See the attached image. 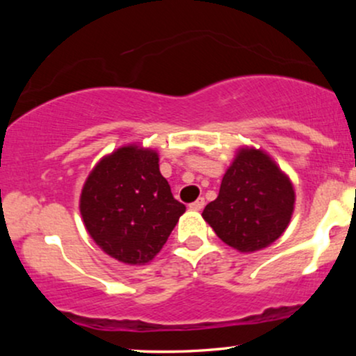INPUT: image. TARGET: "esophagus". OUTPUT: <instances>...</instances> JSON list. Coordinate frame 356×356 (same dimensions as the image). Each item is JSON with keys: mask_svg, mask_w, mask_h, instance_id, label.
<instances>
[{"mask_svg": "<svg viewBox=\"0 0 356 356\" xmlns=\"http://www.w3.org/2000/svg\"><path fill=\"white\" fill-rule=\"evenodd\" d=\"M204 206H206V201H204L202 197H199L197 201H194V202L189 204V209L191 211H202Z\"/></svg>", "mask_w": 356, "mask_h": 356, "instance_id": "obj_1", "label": "esophagus"}]
</instances>
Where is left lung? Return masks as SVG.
<instances>
[{
	"instance_id": "obj_1",
	"label": "left lung",
	"mask_w": 356,
	"mask_h": 356,
	"mask_svg": "<svg viewBox=\"0 0 356 356\" xmlns=\"http://www.w3.org/2000/svg\"><path fill=\"white\" fill-rule=\"evenodd\" d=\"M295 207L289 179L263 150L241 149L202 218L219 239L241 252L269 246L283 234Z\"/></svg>"
}]
</instances>
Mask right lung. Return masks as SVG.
I'll use <instances>...</instances> for the list:
<instances>
[{
  "label": "right lung",
  "instance_id": "obj_1",
  "mask_svg": "<svg viewBox=\"0 0 356 356\" xmlns=\"http://www.w3.org/2000/svg\"><path fill=\"white\" fill-rule=\"evenodd\" d=\"M80 212L88 234L125 264H145L161 251L186 206L159 170V155L127 145L104 157L85 182Z\"/></svg>",
  "mask_w": 356,
  "mask_h": 356
}]
</instances>
